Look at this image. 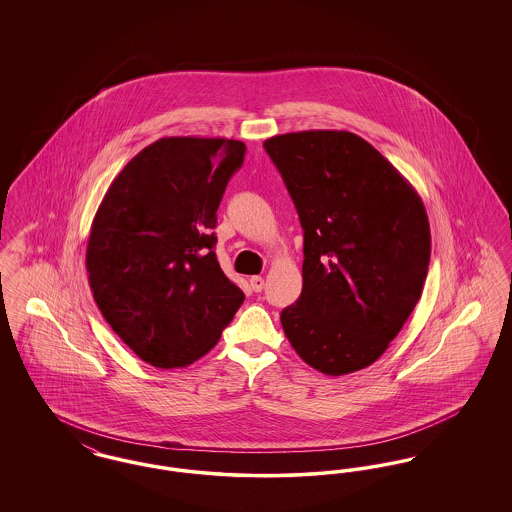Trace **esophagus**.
<instances>
[{"mask_svg":"<svg viewBox=\"0 0 512 512\" xmlns=\"http://www.w3.org/2000/svg\"><path fill=\"white\" fill-rule=\"evenodd\" d=\"M249 284H251V290H253V292H263V288H265V278H263V276H251V278H249Z\"/></svg>","mask_w":512,"mask_h":512,"instance_id":"34e87169","label":"esophagus"}]
</instances>
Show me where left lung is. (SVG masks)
<instances>
[{
    "label": "left lung",
    "mask_w": 512,
    "mask_h": 512,
    "mask_svg": "<svg viewBox=\"0 0 512 512\" xmlns=\"http://www.w3.org/2000/svg\"><path fill=\"white\" fill-rule=\"evenodd\" d=\"M303 226V290L280 315L295 353L341 376L378 361L422 295L430 222L390 161L345 130L265 142Z\"/></svg>",
    "instance_id": "left-lung-1"
}]
</instances>
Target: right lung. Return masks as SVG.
I'll use <instances>...</instances> for the list:
<instances>
[{
  "label": "right lung",
  "mask_w": 512,
  "mask_h": 512,
  "mask_svg": "<svg viewBox=\"0 0 512 512\" xmlns=\"http://www.w3.org/2000/svg\"><path fill=\"white\" fill-rule=\"evenodd\" d=\"M245 144L172 136L111 182L92 222L86 270L103 318L142 361L192 365L244 303L217 261V209Z\"/></svg>",
  "instance_id": "1"
}]
</instances>
